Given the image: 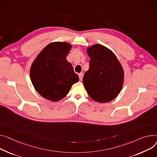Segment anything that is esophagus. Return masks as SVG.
Here are the masks:
<instances>
[{
	"instance_id": "34e87169",
	"label": "esophagus",
	"mask_w": 157,
	"mask_h": 157,
	"mask_svg": "<svg viewBox=\"0 0 157 157\" xmlns=\"http://www.w3.org/2000/svg\"><path fill=\"white\" fill-rule=\"evenodd\" d=\"M79 80L82 81V78H83V73H79Z\"/></svg>"
}]
</instances>
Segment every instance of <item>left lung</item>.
I'll list each match as a JSON object with an SVG mask.
<instances>
[{
	"label": "left lung",
	"instance_id": "8db88e82",
	"mask_svg": "<svg viewBox=\"0 0 157 157\" xmlns=\"http://www.w3.org/2000/svg\"><path fill=\"white\" fill-rule=\"evenodd\" d=\"M90 58L89 69L83 76L82 84L89 96L99 103L113 100L124 84V71L113 52L100 44L88 47Z\"/></svg>",
	"mask_w": 157,
	"mask_h": 157
}]
</instances>
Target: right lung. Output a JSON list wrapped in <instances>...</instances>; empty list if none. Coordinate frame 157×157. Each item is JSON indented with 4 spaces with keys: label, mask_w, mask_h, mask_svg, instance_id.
<instances>
[{
    "label": "right lung",
    "mask_w": 157,
    "mask_h": 157,
    "mask_svg": "<svg viewBox=\"0 0 157 157\" xmlns=\"http://www.w3.org/2000/svg\"><path fill=\"white\" fill-rule=\"evenodd\" d=\"M72 45L54 41L43 48L33 62L30 78L36 91L44 98L58 101L69 92L79 77L66 59Z\"/></svg>",
    "instance_id": "right-lung-1"
}]
</instances>
